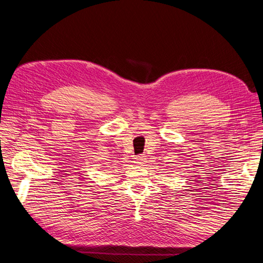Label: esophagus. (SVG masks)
<instances>
[{
	"label": "esophagus",
	"instance_id": "obj_1",
	"mask_svg": "<svg viewBox=\"0 0 263 263\" xmlns=\"http://www.w3.org/2000/svg\"><path fill=\"white\" fill-rule=\"evenodd\" d=\"M145 161H146V157L145 156H137L136 158H135V163H136V164L141 165Z\"/></svg>",
	"mask_w": 263,
	"mask_h": 263
}]
</instances>
